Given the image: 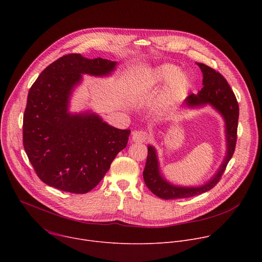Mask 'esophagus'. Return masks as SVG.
Wrapping results in <instances>:
<instances>
[{
	"mask_svg": "<svg viewBox=\"0 0 262 262\" xmlns=\"http://www.w3.org/2000/svg\"><path fill=\"white\" fill-rule=\"evenodd\" d=\"M149 139V134L144 130H137L133 133V141L135 142H146Z\"/></svg>",
	"mask_w": 262,
	"mask_h": 262,
	"instance_id": "1",
	"label": "esophagus"
}]
</instances>
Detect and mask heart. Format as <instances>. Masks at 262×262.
Returning a JSON list of instances; mask_svg holds the SVG:
<instances>
[{
    "label": "heart",
    "mask_w": 262,
    "mask_h": 262,
    "mask_svg": "<svg viewBox=\"0 0 262 262\" xmlns=\"http://www.w3.org/2000/svg\"><path fill=\"white\" fill-rule=\"evenodd\" d=\"M179 68L173 64H163L158 66L151 73V80L155 84L169 82V85L162 93L158 101L159 108H167L177 101L184 89L188 87L189 81L184 74L178 73Z\"/></svg>",
    "instance_id": "obj_1"
}]
</instances>
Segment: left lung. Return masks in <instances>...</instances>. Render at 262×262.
<instances>
[{"instance_id":"obj_1","label":"left lung","mask_w":262,"mask_h":262,"mask_svg":"<svg viewBox=\"0 0 262 262\" xmlns=\"http://www.w3.org/2000/svg\"><path fill=\"white\" fill-rule=\"evenodd\" d=\"M197 65L203 73V88L198 94L192 93L186 97L185 104L197 106L209 103L220 112L226 122L227 154L217 173L211 180L198 188H182V186L172 185L161 176L156 149L152 146H148L147 161L143 171L144 181L147 188L156 196L165 200L191 198L211 190L220 181L235 150L239 115L236 97L226 79L219 71L202 63H197Z\"/></svg>"}]
</instances>
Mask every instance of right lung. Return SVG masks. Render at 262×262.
<instances>
[{
  "mask_svg": "<svg viewBox=\"0 0 262 262\" xmlns=\"http://www.w3.org/2000/svg\"><path fill=\"white\" fill-rule=\"evenodd\" d=\"M116 62L65 55L50 64L29 90L23 122L25 151L37 176L58 190L86 194L100 182L129 129H118L97 115L68 113V100L82 74L105 76Z\"/></svg>",
  "mask_w": 262,
  "mask_h": 262,
  "instance_id": "1",
  "label": "right lung"
}]
</instances>
